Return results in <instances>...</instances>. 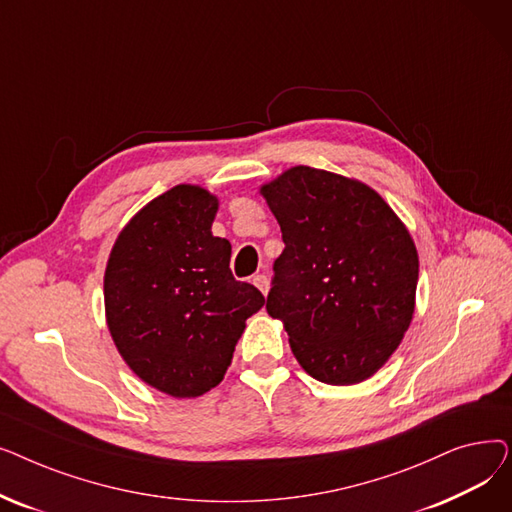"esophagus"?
<instances>
[{
    "label": "esophagus",
    "instance_id": "1",
    "mask_svg": "<svg viewBox=\"0 0 512 512\" xmlns=\"http://www.w3.org/2000/svg\"><path fill=\"white\" fill-rule=\"evenodd\" d=\"M253 284H255L263 294H267V290H270V278H267L265 274L253 276Z\"/></svg>",
    "mask_w": 512,
    "mask_h": 512
}]
</instances>
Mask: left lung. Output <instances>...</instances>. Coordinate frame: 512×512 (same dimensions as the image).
<instances>
[{
  "instance_id": "left-lung-1",
  "label": "left lung",
  "mask_w": 512,
  "mask_h": 512,
  "mask_svg": "<svg viewBox=\"0 0 512 512\" xmlns=\"http://www.w3.org/2000/svg\"><path fill=\"white\" fill-rule=\"evenodd\" d=\"M282 230L265 309L311 378L351 386L396 351L415 311L413 238L373 188L297 166L261 188Z\"/></svg>"
}]
</instances>
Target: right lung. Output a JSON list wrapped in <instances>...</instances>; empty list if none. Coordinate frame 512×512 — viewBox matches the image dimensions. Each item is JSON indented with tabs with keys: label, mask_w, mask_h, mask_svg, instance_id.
Instances as JSON below:
<instances>
[{
	"label": "right lung",
	"mask_w": 512,
	"mask_h": 512,
	"mask_svg": "<svg viewBox=\"0 0 512 512\" xmlns=\"http://www.w3.org/2000/svg\"><path fill=\"white\" fill-rule=\"evenodd\" d=\"M218 199L178 184L120 232L107 261V326L128 367L176 398L218 386L245 321L265 299L232 276V247L213 236Z\"/></svg>",
	"instance_id": "add662e5"
}]
</instances>
